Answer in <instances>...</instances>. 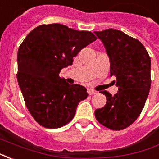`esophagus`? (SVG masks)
Returning a JSON list of instances; mask_svg holds the SVG:
<instances>
[{"instance_id": "1", "label": "esophagus", "mask_w": 159, "mask_h": 159, "mask_svg": "<svg viewBox=\"0 0 159 159\" xmlns=\"http://www.w3.org/2000/svg\"><path fill=\"white\" fill-rule=\"evenodd\" d=\"M88 93H89V95H93L94 93H96V91L92 89H88Z\"/></svg>"}]
</instances>
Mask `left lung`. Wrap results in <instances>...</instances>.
<instances>
[{
    "instance_id": "1",
    "label": "left lung",
    "mask_w": 159,
    "mask_h": 159,
    "mask_svg": "<svg viewBox=\"0 0 159 159\" xmlns=\"http://www.w3.org/2000/svg\"><path fill=\"white\" fill-rule=\"evenodd\" d=\"M110 58V76L116 78L118 92L107 97L106 106L96 109L97 121L111 130H122L140 116L151 88V58L139 40L121 30L107 29L94 31Z\"/></svg>"
}]
</instances>
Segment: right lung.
Masks as SVG:
<instances>
[{
  "label": "right lung",
  "mask_w": 159,
  "mask_h": 159,
  "mask_svg": "<svg viewBox=\"0 0 159 159\" xmlns=\"http://www.w3.org/2000/svg\"><path fill=\"white\" fill-rule=\"evenodd\" d=\"M97 37L86 30L60 24L42 25L31 30L19 46L17 78L27 109L40 125L57 129L70 122L85 87L66 82L62 68Z\"/></svg>",
  "instance_id": "obj_1"
}]
</instances>
